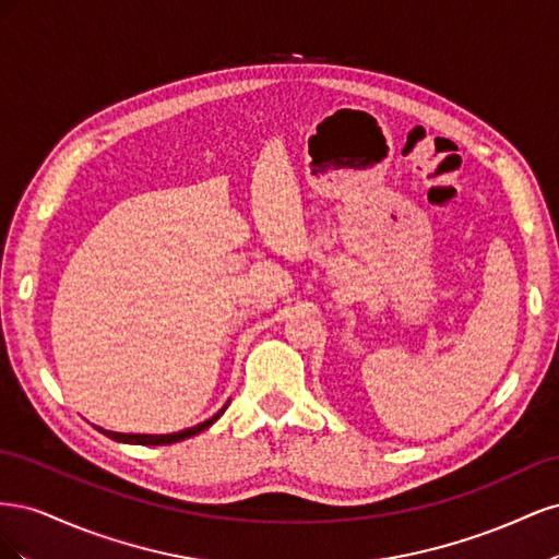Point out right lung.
I'll return each instance as SVG.
<instances>
[{"mask_svg": "<svg viewBox=\"0 0 559 559\" xmlns=\"http://www.w3.org/2000/svg\"><path fill=\"white\" fill-rule=\"evenodd\" d=\"M228 408V403L224 405L222 411H218L214 417H210L207 421H200L198 427H191V429H183V431H177V433H165V436H148V433H116V431H105L99 429L105 436L114 438V441H121V443H134V445H170V443H177V441H183V438H191L200 431L210 429L214 421L224 415V411Z\"/></svg>", "mask_w": 559, "mask_h": 559, "instance_id": "right-lung-1", "label": "right lung"}]
</instances>
